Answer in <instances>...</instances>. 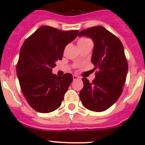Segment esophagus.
<instances>
[{"instance_id":"34e87169","label":"esophagus","mask_w":145,"mask_h":145,"mask_svg":"<svg viewBox=\"0 0 145 145\" xmlns=\"http://www.w3.org/2000/svg\"><path fill=\"white\" fill-rule=\"evenodd\" d=\"M72 78H73V80H78V79H79L80 78H79L78 76H77V75H72Z\"/></svg>"}]
</instances>
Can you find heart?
<instances>
[{
    "instance_id": "obj_1",
    "label": "heart",
    "mask_w": 145,
    "mask_h": 145,
    "mask_svg": "<svg viewBox=\"0 0 145 145\" xmlns=\"http://www.w3.org/2000/svg\"><path fill=\"white\" fill-rule=\"evenodd\" d=\"M88 40H90L89 39L86 38H80V40H78V43H83V42H86V41H88Z\"/></svg>"
}]
</instances>
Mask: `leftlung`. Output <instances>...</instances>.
Returning a JSON list of instances; mask_svg holds the SVG:
<instances>
[{
  "label": "left lung",
  "instance_id": "8db88e82",
  "mask_svg": "<svg viewBox=\"0 0 145 145\" xmlns=\"http://www.w3.org/2000/svg\"><path fill=\"white\" fill-rule=\"evenodd\" d=\"M78 36L93 40L91 62L99 70L92 83L82 78L80 99L86 108L102 112L116 103L123 92L128 72L123 46L119 38L102 26L82 30Z\"/></svg>",
  "mask_w": 145,
  "mask_h": 145
}]
</instances>
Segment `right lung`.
Masks as SVG:
<instances>
[{"label": "right lung", "instance_id": "right-lung-1", "mask_svg": "<svg viewBox=\"0 0 145 145\" xmlns=\"http://www.w3.org/2000/svg\"><path fill=\"white\" fill-rule=\"evenodd\" d=\"M78 30L61 31L43 26L25 40L16 65L22 91L30 107L48 113L60 107L72 75L57 76L52 73L56 61L61 60L68 43L76 38Z\"/></svg>", "mask_w": 145, "mask_h": 145}]
</instances>
